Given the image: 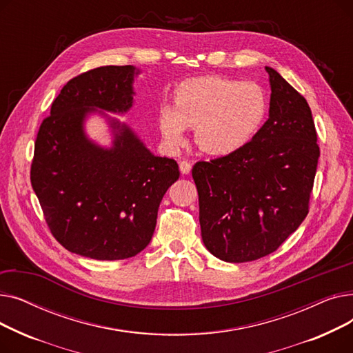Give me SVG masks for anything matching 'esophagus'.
<instances>
[{
    "label": "esophagus",
    "instance_id": "34e87169",
    "mask_svg": "<svg viewBox=\"0 0 353 353\" xmlns=\"http://www.w3.org/2000/svg\"><path fill=\"white\" fill-rule=\"evenodd\" d=\"M179 167H180V172H181L183 174H189V173L192 172V164H190L189 161H186V160L180 161V163H179Z\"/></svg>",
    "mask_w": 353,
    "mask_h": 353
}]
</instances>
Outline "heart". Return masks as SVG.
Listing matches in <instances>:
<instances>
[{
  "instance_id": "obj_1",
  "label": "heart",
  "mask_w": 353,
  "mask_h": 353,
  "mask_svg": "<svg viewBox=\"0 0 353 353\" xmlns=\"http://www.w3.org/2000/svg\"><path fill=\"white\" fill-rule=\"evenodd\" d=\"M266 114L268 97L261 85L209 76L176 87L174 107L161 105L159 110V127L170 147L181 145L190 127L196 128L200 150L228 156L253 139Z\"/></svg>"
}]
</instances>
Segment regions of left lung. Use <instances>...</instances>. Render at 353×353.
<instances>
[{
    "label": "left lung",
    "mask_w": 353,
    "mask_h": 353,
    "mask_svg": "<svg viewBox=\"0 0 353 353\" xmlns=\"http://www.w3.org/2000/svg\"><path fill=\"white\" fill-rule=\"evenodd\" d=\"M266 71L268 121L239 152L192 170L203 243L230 263L273 253L301 226L321 154L307 101L276 70Z\"/></svg>",
    "instance_id": "obj_1"
}]
</instances>
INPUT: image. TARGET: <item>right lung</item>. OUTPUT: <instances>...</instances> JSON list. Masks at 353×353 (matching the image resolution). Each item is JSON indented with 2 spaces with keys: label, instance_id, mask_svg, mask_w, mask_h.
<instances>
[{
  "label": "right lung",
  "instance_id": "1",
  "mask_svg": "<svg viewBox=\"0 0 353 353\" xmlns=\"http://www.w3.org/2000/svg\"><path fill=\"white\" fill-rule=\"evenodd\" d=\"M133 65H105L70 80L52 101L34 145L31 186L52 236L71 253L121 261L140 253L156 229L160 201L180 172L176 160L154 156L125 123L133 107ZM99 112L114 133L111 148L85 134Z\"/></svg>",
  "mask_w": 353,
  "mask_h": 353
}]
</instances>
